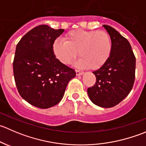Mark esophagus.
<instances>
[{
  "label": "esophagus",
  "mask_w": 146,
  "mask_h": 146,
  "mask_svg": "<svg viewBox=\"0 0 146 146\" xmlns=\"http://www.w3.org/2000/svg\"><path fill=\"white\" fill-rule=\"evenodd\" d=\"M76 76H82V75H83V73H82V72H81V71H80V70H76Z\"/></svg>",
  "instance_id": "obj_1"
}]
</instances>
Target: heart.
Here are the masks:
<instances>
[{"label":"heart","mask_w":146,"mask_h":146,"mask_svg":"<svg viewBox=\"0 0 146 146\" xmlns=\"http://www.w3.org/2000/svg\"><path fill=\"white\" fill-rule=\"evenodd\" d=\"M64 39H56L52 46L54 54L64 64H70L78 52L79 66L98 70L109 61L112 52V40L104 31L76 29L66 33Z\"/></svg>","instance_id":"heart-1"}]
</instances>
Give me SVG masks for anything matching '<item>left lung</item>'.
<instances>
[{
  "label": "left lung",
  "instance_id": "left-lung-1",
  "mask_svg": "<svg viewBox=\"0 0 146 146\" xmlns=\"http://www.w3.org/2000/svg\"><path fill=\"white\" fill-rule=\"evenodd\" d=\"M112 40L111 56L101 68L93 72L97 82L88 89L90 100L96 105L110 108L121 102L134 83L136 58L129 41L114 28L103 25Z\"/></svg>",
  "mask_w": 146,
  "mask_h": 146
}]
</instances>
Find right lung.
<instances>
[{
	"label": "right lung",
	"instance_id": "1",
	"mask_svg": "<svg viewBox=\"0 0 146 146\" xmlns=\"http://www.w3.org/2000/svg\"><path fill=\"white\" fill-rule=\"evenodd\" d=\"M64 29L42 25L24 35L17 44L13 61L15 81L22 98L32 105L47 109L60 102L73 69L56 58L52 46Z\"/></svg>",
	"mask_w": 146,
	"mask_h": 146
}]
</instances>
